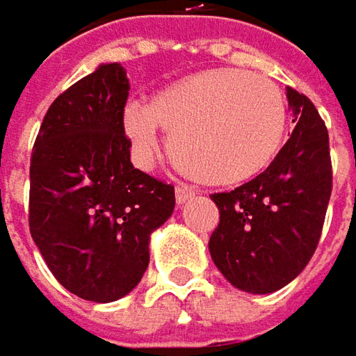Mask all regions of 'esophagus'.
Instances as JSON below:
<instances>
[{
    "mask_svg": "<svg viewBox=\"0 0 356 356\" xmlns=\"http://www.w3.org/2000/svg\"><path fill=\"white\" fill-rule=\"evenodd\" d=\"M193 195H195V193H193L189 187H185V185H179L177 189H175V202H177V206H183V204L189 202Z\"/></svg>",
    "mask_w": 356,
    "mask_h": 356,
    "instance_id": "1",
    "label": "esophagus"
}]
</instances>
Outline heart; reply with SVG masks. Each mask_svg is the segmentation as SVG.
I'll use <instances>...</instances> for the list:
<instances>
[{
	"mask_svg": "<svg viewBox=\"0 0 356 356\" xmlns=\"http://www.w3.org/2000/svg\"><path fill=\"white\" fill-rule=\"evenodd\" d=\"M159 128L171 136L183 175L211 187L238 185L265 171L283 145L285 99L265 75L208 69L163 87L148 106H124L122 130L143 167L161 150Z\"/></svg>",
	"mask_w": 356,
	"mask_h": 356,
	"instance_id": "b5f03b06",
	"label": "heart"
}]
</instances>
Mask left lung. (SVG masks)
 Returning a JSON list of instances; mask_svg holds the SVG:
<instances>
[{"instance_id":"8db88e82","label":"left lung","mask_w":356,"mask_h":356,"mask_svg":"<svg viewBox=\"0 0 356 356\" xmlns=\"http://www.w3.org/2000/svg\"><path fill=\"white\" fill-rule=\"evenodd\" d=\"M296 128L273 163L228 193H213L210 238L218 271L246 293H273L304 271L332 193L328 130L306 95L287 87Z\"/></svg>"}]
</instances>
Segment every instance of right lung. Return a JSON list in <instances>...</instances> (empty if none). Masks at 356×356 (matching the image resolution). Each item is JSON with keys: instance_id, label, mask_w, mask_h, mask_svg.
I'll use <instances>...</instances> for the list:
<instances>
[{"instance_id": "add662e5", "label": "right lung", "mask_w": 356, "mask_h": 356, "mask_svg": "<svg viewBox=\"0 0 356 356\" xmlns=\"http://www.w3.org/2000/svg\"><path fill=\"white\" fill-rule=\"evenodd\" d=\"M130 81L104 63L60 93L30 161V234L56 281L83 300L128 296L148 267L150 234L175 189L134 169L122 130Z\"/></svg>"}]
</instances>
